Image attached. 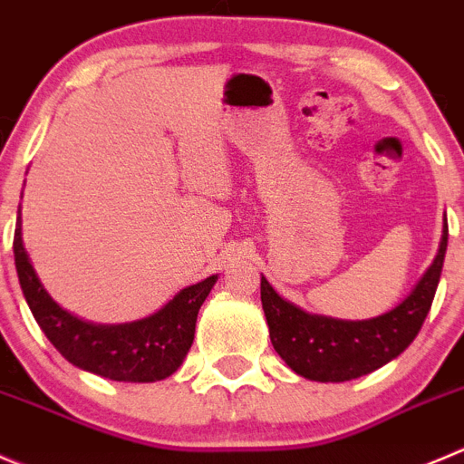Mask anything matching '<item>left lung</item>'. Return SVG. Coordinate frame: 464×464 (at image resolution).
<instances>
[{
    "instance_id": "8db88e82",
    "label": "left lung",
    "mask_w": 464,
    "mask_h": 464,
    "mask_svg": "<svg viewBox=\"0 0 464 464\" xmlns=\"http://www.w3.org/2000/svg\"><path fill=\"white\" fill-rule=\"evenodd\" d=\"M449 227L430 267L411 295L390 313L372 319H335L310 314L276 295L260 276V301L267 317L269 337L278 356L292 372L319 383H342L365 376L403 353L429 314L447 254Z\"/></svg>"
}]
</instances>
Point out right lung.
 Segmentation results:
<instances>
[{
    "label": "right lung",
    "mask_w": 464,
    "mask_h": 464,
    "mask_svg": "<svg viewBox=\"0 0 464 464\" xmlns=\"http://www.w3.org/2000/svg\"><path fill=\"white\" fill-rule=\"evenodd\" d=\"M13 254L26 304L56 352L79 370L124 383H154L181 367L195 340L201 304L218 281V274H213L183 287L159 313L138 322L90 324L63 310L40 283L22 242L20 210Z\"/></svg>",
    "instance_id": "obj_1"
}]
</instances>
